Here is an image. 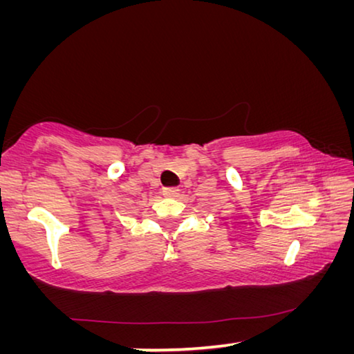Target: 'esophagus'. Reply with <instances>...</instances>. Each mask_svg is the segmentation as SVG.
<instances>
[{
  "instance_id": "34e87169",
  "label": "esophagus",
  "mask_w": 354,
  "mask_h": 354,
  "mask_svg": "<svg viewBox=\"0 0 354 354\" xmlns=\"http://www.w3.org/2000/svg\"><path fill=\"white\" fill-rule=\"evenodd\" d=\"M162 194L165 196H178L179 195V189L178 187H165L162 190Z\"/></svg>"
}]
</instances>
